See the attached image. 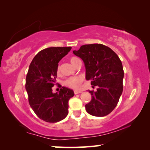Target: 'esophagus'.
Wrapping results in <instances>:
<instances>
[{
  "label": "esophagus",
  "instance_id": "1",
  "mask_svg": "<svg viewBox=\"0 0 150 150\" xmlns=\"http://www.w3.org/2000/svg\"><path fill=\"white\" fill-rule=\"evenodd\" d=\"M82 93V91H77V90L74 91L75 95H77V94H79V93Z\"/></svg>",
  "mask_w": 150,
  "mask_h": 150
}]
</instances>
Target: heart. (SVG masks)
<instances>
[{
    "label": "heart",
    "mask_w": 150,
    "mask_h": 150,
    "mask_svg": "<svg viewBox=\"0 0 150 150\" xmlns=\"http://www.w3.org/2000/svg\"><path fill=\"white\" fill-rule=\"evenodd\" d=\"M78 60L79 59L77 57H72L70 59V62L73 66H75V63L77 62ZM59 73H60V67L59 66V67H57V74H59ZM83 77H81V76L72 77L68 78L67 80H65L64 82V85L69 88H74V89H79L81 87V83H83Z\"/></svg>",
    "instance_id": "b5f03b06"
}]
</instances>
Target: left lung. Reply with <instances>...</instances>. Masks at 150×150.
<instances>
[{"mask_svg": "<svg viewBox=\"0 0 150 150\" xmlns=\"http://www.w3.org/2000/svg\"><path fill=\"white\" fill-rule=\"evenodd\" d=\"M73 52L85 63L86 79L98 87L95 92L88 91L92 98L85 105L86 110L95 116L108 115L117 105L123 91L124 70L120 58L100 44L83 45Z\"/></svg>", "mask_w": 150, "mask_h": 150, "instance_id": "8db88e82", "label": "left lung"}]
</instances>
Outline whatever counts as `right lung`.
Wrapping results in <instances>:
<instances>
[{
  "instance_id": "right-lung-1",
  "label": "right lung",
  "mask_w": 150,
  "mask_h": 150,
  "mask_svg": "<svg viewBox=\"0 0 150 150\" xmlns=\"http://www.w3.org/2000/svg\"><path fill=\"white\" fill-rule=\"evenodd\" d=\"M71 47H52L40 51L29 66L26 90L29 104L35 115L47 122H57L68 115V102L74 96L69 88L62 87L59 93L52 92L56 82L58 63Z\"/></svg>"
}]
</instances>
